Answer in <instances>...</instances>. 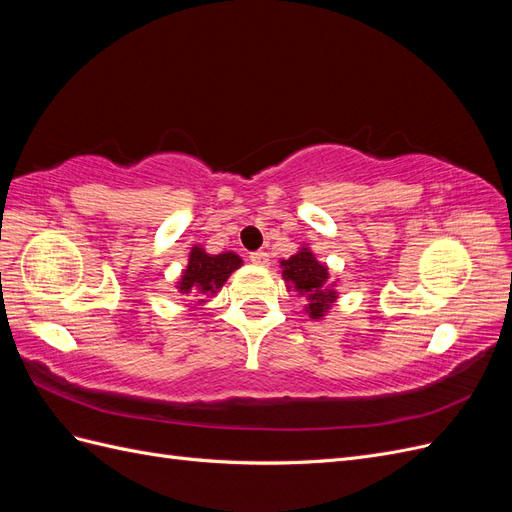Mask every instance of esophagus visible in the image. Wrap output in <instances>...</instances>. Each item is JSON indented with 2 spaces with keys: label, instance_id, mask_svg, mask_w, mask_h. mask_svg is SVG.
<instances>
[{
  "label": "esophagus",
  "instance_id": "1",
  "mask_svg": "<svg viewBox=\"0 0 512 512\" xmlns=\"http://www.w3.org/2000/svg\"><path fill=\"white\" fill-rule=\"evenodd\" d=\"M250 260L258 267H267L269 265V254L265 250H258V252L250 254Z\"/></svg>",
  "mask_w": 512,
  "mask_h": 512
}]
</instances>
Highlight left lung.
<instances>
[{
    "label": "left lung",
    "instance_id": "8db88e82",
    "mask_svg": "<svg viewBox=\"0 0 512 512\" xmlns=\"http://www.w3.org/2000/svg\"><path fill=\"white\" fill-rule=\"evenodd\" d=\"M282 275L288 288H294L297 292L305 294L309 318H322L324 312L335 301V290H329L327 277L329 271L316 260V256L303 247L299 254L290 256L288 260H282Z\"/></svg>",
    "mask_w": 512,
    "mask_h": 512
}]
</instances>
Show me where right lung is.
<instances>
[{"instance_id": "obj_1", "label": "right lung", "mask_w": 512, "mask_h": 512, "mask_svg": "<svg viewBox=\"0 0 512 512\" xmlns=\"http://www.w3.org/2000/svg\"><path fill=\"white\" fill-rule=\"evenodd\" d=\"M241 267V258L232 252L211 256L203 247H192L188 269L183 271L179 290L183 294L198 297V303H205L203 297H209L218 288L224 286L228 275Z\"/></svg>"}]
</instances>
